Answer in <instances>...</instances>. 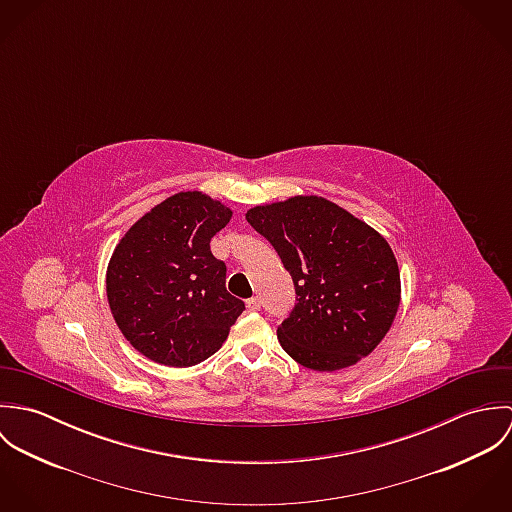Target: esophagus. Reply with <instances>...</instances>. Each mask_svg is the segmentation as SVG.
Segmentation results:
<instances>
[{
  "instance_id": "1",
  "label": "esophagus",
  "mask_w": 512,
  "mask_h": 512,
  "mask_svg": "<svg viewBox=\"0 0 512 512\" xmlns=\"http://www.w3.org/2000/svg\"><path fill=\"white\" fill-rule=\"evenodd\" d=\"M246 307H248L250 311H260V309H262V301H260L258 297H250V299L246 301Z\"/></svg>"
}]
</instances>
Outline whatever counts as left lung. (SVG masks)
Here are the masks:
<instances>
[{"mask_svg": "<svg viewBox=\"0 0 512 512\" xmlns=\"http://www.w3.org/2000/svg\"><path fill=\"white\" fill-rule=\"evenodd\" d=\"M246 220L292 276L295 303L278 327L282 349L321 372L366 357L388 333L400 303L388 242L321 197L254 207Z\"/></svg>", "mask_w": 512, "mask_h": 512, "instance_id": "obj_1", "label": "left lung"}]
</instances>
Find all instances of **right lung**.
I'll return each instance as SVG.
<instances>
[{
    "label": "right lung",
    "mask_w": 512,
    "mask_h": 512,
    "mask_svg": "<svg viewBox=\"0 0 512 512\" xmlns=\"http://www.w3.org/2000/svg\"><path fill=\"white\" fill-rule=\"evenodd\" d=\"M230 209L199 191L177 193L138 220L116 246L106 293L124 337L165 366L199 365L215 355L244 301L226 292V264L211 238Z\"/></svg>",
    "instance_id": "add662e5"
}]
</instances>
